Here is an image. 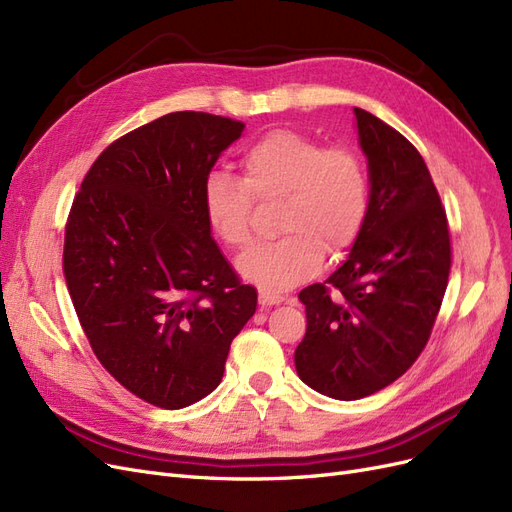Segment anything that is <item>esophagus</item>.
<instances>
[{
    "mask_svg": "<svg viewBox=\"0 0 512 512\" xmlns=\"http://www.w3.org/2000/svg\"><path fill=\"white\" fill-rule=\"evenodd\" d=\"M258 301L262 307H273V305H280L284 301V297H280V294H271V292H260Z\"/></svg>",
    "mask_w": 512,
    "mask_h": 512,
    "instance_id": "esophagus-1",
    "label": "esophagus"
}]
</instances>
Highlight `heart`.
I'll return each mask as SVG.
<instances>
[{"label":"heart","mask_w":512,"mask_h":512,"mask_svg":"<svg viewBox=\"0 0 512 512\" xmlns=\"http://www.w3.org/2000/svg\"><path fill=\"white\" fill-rule=\"evenodd\" d=\"M241 177L213 170L203 185L211 230L230 247L252 241L254 198L284 196L280 228L286 237L245 252L237 269L262 290L282 292L316 275L324 254L344 252L359 239L369 211L363 160L348 147H324L292 130L269 132L241 156Z\"/></svg>","instance_id":"1"}]
</instances>
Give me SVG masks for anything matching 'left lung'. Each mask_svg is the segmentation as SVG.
Instances as JSON below:
<instances>
[{
    "label": "left lung",
    "instance_id": "obj_1",
    "mask_svg": "<svg viewBox=\"0 0 512 512\" xmlns=\"http://www.w3.org/2000/svg\"><path fill=\"white\" fill-rule=\"evenodd\" d=\"M354 117L367 158V220L342 267L299 292L307 331L294 350L299 378L342 401L406 374L431 335L451 271L446 213L421 153L363 108Z\"/></svg>",
    "mask_w": 512,
    "mask_h": 512
}]
</instances>
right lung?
I'll return each instance as SVG.
<instances>
[{
  "label": "right lung",
  "instance_id": "add662e5",
  "mask_svg": "<svg viewBox=\"0 0 512 512\" xmlns=\"http://www.w3.org/2000/svg\"><path fill=\"white\" fill-rule=\"evenodd\" d=\"M245 123L168 113L108 145L66 226L64 273L98 361L149 404L179 410L222 382L256 312L211 237L203 185Z\"/></svg>",
  "mask_w": 512,
  "mask_h": 512
}]
</instances>
